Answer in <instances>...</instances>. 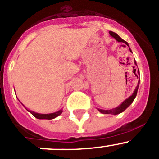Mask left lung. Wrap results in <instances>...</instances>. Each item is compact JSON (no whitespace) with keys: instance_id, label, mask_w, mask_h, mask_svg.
I'll use <instances>...</instances> for the list:
<instances>
[{"instance_id":"left-lung-1","label":"left lung","mask_w":159,"mask_h":159,"mask_svg":"<svg viewBox=\"0 0 159 159\" xmlns=\"http://www.w3.org/2000/svg\"><path fill=\"white\" fill-rule=\"evenodd\" d=\"M110 35H111V37H113L114 38H115V39L117 40V41H118V42H123L124 44H126L127 46H129V44L126 42L125 41H124L123 39H121V38H120L119 36H118V34H117L115 32H112V31H110L109 32ZM130 52L131 51V49L129 48ZM135 64L136 65V61H135ZM137 72H138V75H140V72H139V70H137ZM138 78V77H137ZM139 84H140V79H139V81H138V84L137 85H136V89H135L134 92H133V93L132 94V96H130L128 98V99H126L125 100H124V101L122 102V103H121V105H119L118 107H117L116 108H114V109H111V110H102V109H98V111H100V113L102 114H110V115H118V114L121 113V112H123V111H125V110L126 109L127 107H128L129 106L130 104H131L133 102V100H134V99L136 98V94H137V91H138V88H139Z\"/></svg>"}]
</instances>
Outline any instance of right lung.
<instances>
[{"label":"right lung","mask_w":159,"mask_h":159,"mask_svg":"<svg viewBox=\"0 0 159 159\" xmlns=\"http://www.w3.org/2000/svg\"><path fill=\"white\" fill-rule=\"evenodd\" d=\"M27 111H29L30 113L32 114V115H34L35 118H38V119H48V120H51V119H53V118H56L57 116H59V115H61L62 112H63V110H59V111H57V112H55V113L39 114V113H36V112H34V111H29V110H27Z\"/></svg>","instance_id":"add662e5"}]
</instances>
